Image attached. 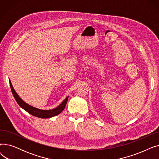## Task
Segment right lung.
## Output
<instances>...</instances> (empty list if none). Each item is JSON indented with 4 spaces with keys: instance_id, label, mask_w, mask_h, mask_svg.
<instances>
[{
    "instance_id": "1",
    "label": "right lung",
    "mask_w": 159,
    "mask_h": 159,
    "mask_svg": "<svg viewBox=\"0 0 159 159\" xmlns=\"http://www.w3.org/2000/svg\"><path fill=\"white\" fill-rule=\"evenodd\" d=\"M9 81H10V88L11 89V92L13 93V95L15 99L16 100V102H17L18 104L25 111H26L28 113H29L30 114H31L33 116H37V117H39V118L47 119V118L52 117V116H54L58 114H60L64 110V109L65 108V106L66 105V103H67V102H68V97H67L65 98L64 101L58 107L55 108V109L50 110H43L38 109V108L33 107V106L26 104L25 102H24L19 97V96L15 92V89H13V88L11 85L10 80H9Z\"/></svg>"
}]
</instances>
